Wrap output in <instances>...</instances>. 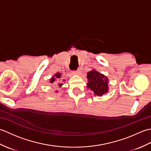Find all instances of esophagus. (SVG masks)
Returning <instances> with one entry per match:
<instances>
[{
  "label": "esophagus",
  "instance_id": "esophagus-1",
  "mask_svg": "<svg viewBox=\"0 0 151 151\" xmlns=\"http://www.w3.org/2000/svg\"><path fill=\"white\" fill-rule=\"evenodd\" d=\"M81 73V71L80 70H75V71L73 72V75H80Z\"/></svg>",
  "mask_w": 151,
  "mask_h": 151
}]
</instances>
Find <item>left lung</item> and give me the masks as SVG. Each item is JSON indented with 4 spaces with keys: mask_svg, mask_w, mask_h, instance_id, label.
<instances>
[{
    "mask_svg": "<svg viewBox=\"0 0 151 151\" xmlns=\"http://www.w3.org/2000/svg\"><path fill=\"white\" fill-rule=\"evenodd\" d=\"M87 88L94 93L95 96L102 97L108 92L109 80L106 76L97 70L92 69L87 73Z\"/></svg>",
    "mask_w": 151,
    "mask_h": 151,
    "instance_id": "obj_1",
    "label": "left lung"
}]
</instances>
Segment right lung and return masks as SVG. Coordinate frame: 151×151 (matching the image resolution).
I'll return each instance as SVG.
<instances>
[{"instance_id": "obj_1", "label": "right lung", "mask_w": 151, "mask_h": 151, "mask_svg": "<svg viewBox=\"0 0 151 151\" xmlns=\"http://www.w3.org/2000/svg\"><path fill=\"white\" fill-rule=\"evenodd\" d=\"M62 78V73L57 72L56 73L54 74V75L50 78V83L51 84H54V83H56L57 82H58V85L60 87H61L63 85V82H65V80L63 79H61ZM57 90L55 91V93H58Z\"/></svg>"}]
</instances>
